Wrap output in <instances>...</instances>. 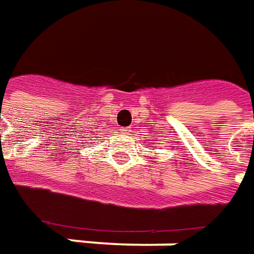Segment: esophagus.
I'll return each mask as SVG.
<instances>
[{
    "label": "esophagus",
    "instance_id": "34e87169",
    "mask_svg": "<svg viewBox=\"0 0 254 254\" xmlns=\"http://www.w3.org/2000/svg\"><path fill=\"white\" fill-rule=\"evenodd\" d=\"M130 132H132V129H130V127H121V133L125 134V136L130 134Z\"/></svg>",
    "mask_w": 254,
    "mask_h": 254
}]
</instances>
